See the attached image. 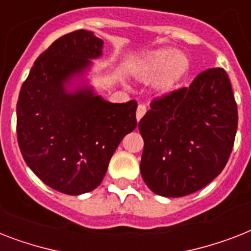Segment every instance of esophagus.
<instances>
[{
	"instance_id": "1",
	"label": "esophagus",
	"mask_w": 251,
	"mask_h": 251,
	"mask_svg": "<svg viewBox=\"0 0 251 251\" xmlns=\"http://www.w3.org/2000/svg\"><path fill=\"white\" fill-rule=\"evenodd\" d=\"M146 112H147V108H146V105H143V104H139L137 108V120L139 121L143 116L146 114Z\"/></svg>"
}]
</instances>
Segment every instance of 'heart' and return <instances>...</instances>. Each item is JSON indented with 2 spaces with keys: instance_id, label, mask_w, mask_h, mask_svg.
Returning <instances> with one entry per match:
<instances>
[{
  "instance_id": "obj_1",
  "label": "heart",
  "mask_w": 251,
  "mask_h": 251,
  "mask_svg": "<svg viewBox=\"0 0 251 251\" xmlns=\"http://www.w3.org/2000/svg\"><path fill=\"white\" fill-rule=\"evenodd\" d=\"M191 68L189 57L183 52L172 48H163L150 52L138 60L131 69V74L141 82L155 80L153 87L159 94H171Z\"/></svg>"
}]
</instances>
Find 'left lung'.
Returning a JSON list of instances; mask_svg holds the SVG:
<instances>
[{
    "label": "left lung",
    "instance_id": "obj_1",
    "mask_svg": "<svg viewBox=\"0 0 251 251\" xmlns=\"http://www.w3.org/2000/svg\"><path fill=\"white\" fill-rule=\"evenodd\" d=\"M139 121L141 175L157 195L178 198L216 178L237 131V104L224 69L201 73L189 87L151 102Z\"/></svg>",
    "mask_w": 251,
    "mask_h": 251
}]
</instances>
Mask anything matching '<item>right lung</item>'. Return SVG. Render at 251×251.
<instances>
[{
    "label": "right lung",
    "mask_w": 251,
    "mask_h": 251,
    "mask_svg": "<svg viewBox=\"0 0 251 251\" xmlns=\"http://www.w3.org/2000/svg\"><path fill=\"white\" fill-rule=\"evenodd\" d=\"M104 41L78 29L39 56L22 84L17 135L25 164L54 190L80 195L101 183L126 134L137 127V101L110 102L86 79Z\"/></svg>",
    "instance_id": "obj_1"
}]
</instances>
